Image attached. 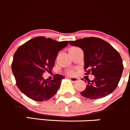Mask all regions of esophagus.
<instances>
[{
    "mask_svg": "<svg viewBox=\"0 0 130 130\" xmlns=\"http://www.w3.org/2000/svg\"><path fill=\"white\" fill-rule=\"evenodd\" d=\"M69 79H70L71 82H73V83H76V82H77L79 80V79H78V78H76V77H70V78H69Z\"/></svg>",
    "mask_w": 130,
    "mask_h": 130,
    "instance_id": "esophagus-1",
    "label": "esophagus"
}]
</instances>
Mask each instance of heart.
<instances>
[{
  "mask_svg": "<svg viewBox=\"0 0 130 130\" xmlns=\"http://www.w3.org/2000/svg\"><path fill=\"white\" fill-rule=\"evenodd\" d=\"M73 48H71V49H73ZM74 71L73 69H69V70L67 71V74H69V75H73V74H74Z\"/></svg>",
  "mask_w": 130,
  "mask_h": 130,
  "instance_id": "obj_1",
  "label": "heart"
}]
</instances>
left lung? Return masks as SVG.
Segmentation results:
<instances>
[{
    "mask_svg": "<svg viewBox=\"0 0 130 130\" xmlns=\"http://www.w3.org/2000/svg\"><path fill=\"white\" fill-rule=\"evenodd\" d=\"M69 43L83 50L86 74L95 76L93 80L87 79L88 84L81 95L97 99L111 93L120 81L124 68L119 52L108 42L96 37L69 41Z\"/></svg>",
    "mask_w": 130,
    "mask_h": 130,
    "instance_id": "obj_1",
    "label": "left lung"
}]
</instances>
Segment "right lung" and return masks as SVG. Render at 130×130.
<instances>
[{
  "instance_id": "obj_1",
  "label": "right lung",
  "mask_w": 130,
  "mask_h": 130,
  "mask_svg": "<svg viewBox=\"0 0 130 130\" xmlns=\"http://www.w3.org/2000/svg\"><path fill=\"white\" fill-rule=\"evenodd\" d=\"M68 41L57 42L45 37H37L20 46L14 55L12 71L16 85L23 93L38 102L53 97L64 76L56 74L53 79H43L45 72L51 71L59 51Z\"/></svg>"
}]
</instances>
